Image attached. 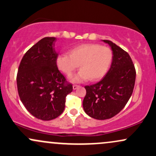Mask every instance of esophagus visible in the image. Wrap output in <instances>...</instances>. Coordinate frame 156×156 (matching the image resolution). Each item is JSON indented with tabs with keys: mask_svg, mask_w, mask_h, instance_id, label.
Instances as JSON below:
<instances>
[{
	"mask_svg": "<svg viewBox=\"0 0 156 156\" xmlns=\"http://www.w3.org/2000/svg\"><path fill=\"white\" fill-rule=\"evenodd\" d=\"M78 87H79V86H78V85H73V89H74V90H76V89H78Z\"/></svg>",
	"mask_w": 156,
	"mask_h": 156,
	"instance_id": "obj_1",
	"label": "esophagus"
}]
</instances>
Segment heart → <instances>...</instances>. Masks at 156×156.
Listing matches in <instances>:
<instances>
[{"instance_id": "obj_1", "label": "heart", "mask_w": 156, "mask_h": 156, "mask_svg": "<svg viewBox=\"0 0 156 156\" xmlns=\"http://www.w3.org/2000/svg\"><path fill=\"white\" fill-rule=\"evenodd\" d=\"M112 58V51L109 48L96 43H84L71 48L69 55H58L56 65L67 77L72 76L79 66L80 70L72 78L74 82L89 78L91 81H98L108 72Z\"/></svg>"}]
</instances>
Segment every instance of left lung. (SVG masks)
<instances>
[{"instance_id":"8db88e82","label":"left lung","mask_w":156,"mask_h":156,"mask_svg":"<svg viewBox=\"0 0 156 156\" xmlns=\"http://www.w3.org/2000/svg\"><path fill=\"white\" fill-rule=\"evenodd\" d=\"M112 51V63L101 81L86 86L84 112L89 117L103 120L121 112L133 93L136 69L129 54L112 41L103 40Z\"/></svg>"}]
</instances>
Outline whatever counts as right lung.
Instances as JSON below:
<instances>
[{
  "instance_id": "obj_1",
  "label": "right lung",
  "mask_w": 156,
  "mask_h": 156,
  "mask_svg": "<svg viewBox=\"0 0 156 156\" xmlns=\"http://www.w3.org/2000/svg\"><path fill=\"white\" fill-rule=\"evenodd\" d=\"M55 40L44 37L32 46L23 55L17 76L23 104L34 117L45 121L62 114L66 96L73 91L57 67Z\"/></svg>"
}]
</instances>
